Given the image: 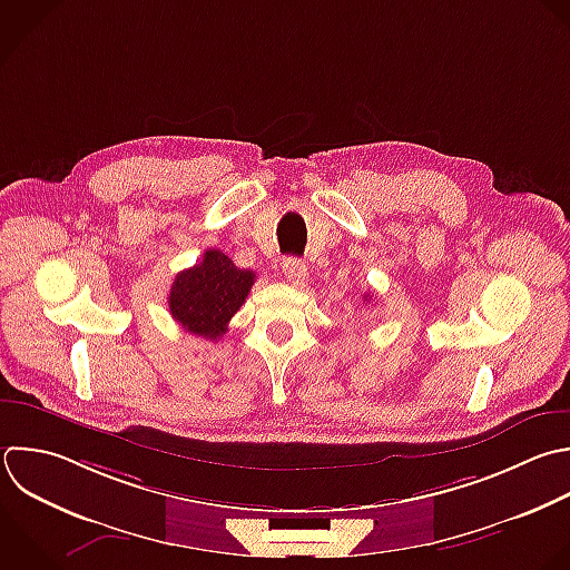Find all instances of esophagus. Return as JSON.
I'll use <instances>...</instances> for the list:
<instances>
[{"label":"esophagus","mask_w":570,"mask_h":570,"mask_svg":"<svg viewBox=\"0 0 570 570\" xmlns=\"http://www.w3.org/2000/svg\"><path fill=\"white\" fill-rule=\"evenodd\" d=\"M283 274L292 285H305V281H307V267L298 258H285L283 261Z\"/></svg>","instance_id":"esophagus-1"}]
</instances>
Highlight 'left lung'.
<instances>
[{
    "label": "left lung",
    "mask_w": 570,
    "mask_h": 570,
    "mask_svg": "<svg viewBox=\"0 0 570 570\" xmlns=\"http://www.w3.org/2000/svg\"><path fill=\"white\" fill-rule=\"evenodd\" d=\"M365 298H367V296H365Z\"/></svg>",
    "instance_id": "left-lung-1"
}]
</instances>
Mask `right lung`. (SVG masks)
<instances>
[{
  "label": "right lung",
  "instance_id": "obj_1",
  "mask_svg": "<svg viewBox=\"0 0 570 570\" xmlns=\"http://www.w3.org/2000/svg\"><path fill=\"white\" fill-rule=\"evenodd\" d=\"M254 281V272L236 267L220 249H207L198 265L176 276L169 292V312L187 332L218 341L245 303Z\"/></svg>",
  "mask_w": 570,
  "mask_h": 570
}]
</instances>
